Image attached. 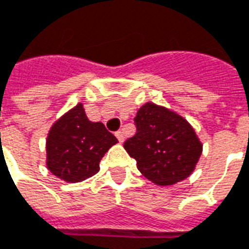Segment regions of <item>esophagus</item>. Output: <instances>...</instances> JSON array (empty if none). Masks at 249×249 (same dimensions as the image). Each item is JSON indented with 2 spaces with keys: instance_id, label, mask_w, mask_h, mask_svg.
<instances>
[{
  "instance_id": "34e87169",
  "label": "esophagus",
  "mask_w": 249,
  "mask_h": 249,
  "mask_svg": "<svg viewBox=\"0 0 249 249\" xmlns=\"http://www.w3.org/2000/svg\"><path fill=\"white\" fill-rule=\"evenodd\" d=\"M115 136H117V139L119 140V143H123V142H124V135H123L122 131L115 132Z\"/></svg>"
}]
</instances>
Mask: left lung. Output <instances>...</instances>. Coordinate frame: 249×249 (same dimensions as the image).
<instances>
[{
    "label": "left lung",
    "instance_id": "obj_1",
    "mask_svg": "<svg viewBox=\"0 0 249 249\" xmlns=\"http://www.w3.org/2000/svg\"><path fill=\"white\" fill-rule=\"evenodd\" d=\"M136 134L124 142V149L136 160L147 180L169 186L188 178L202 155V143L182 115L147 102L134 118Z\"/></svg>",
    "mask_w": 249,
    "mask_h": 249
}]
</instances>
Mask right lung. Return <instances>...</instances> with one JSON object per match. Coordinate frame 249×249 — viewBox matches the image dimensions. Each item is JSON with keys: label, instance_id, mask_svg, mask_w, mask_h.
<instances>
[{"label": "right lung", "instance_id": "obj_1", "mask_svg": "<svg viewBox=\"0 0 249 249\" xmlns=\"http://www.w3.org/2000/svg\"><path fill=\"white\" fill-rule=\"evenodd\" d=\"M118 139L104 123L91 122L84 105L63 114L50 128L46 139V165L57 178L74 184L100 171V161Z\"/></svg>", "mask_w": 249, "mask_h": 249}]
</instances>
